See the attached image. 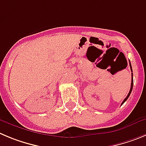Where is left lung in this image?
Returning a JSON list of instances; mask_svg holds the SVG:
<instances>
[{
	"label": "left lung",
	"mask_w": 146,
	"mask_h": 146,
	"mask_svg": "<svg viewBox=\"0 0 146 146\" xmlns=\"http://www.w3.org/2000/svg\"><path fill=\"white\" fill-rule=\"evenodd\" d=\"M129 63H130V70H131V71H132V81H131V86H130V92H129V93H128V94H127V97L125 98V99H124V101L123 102H122V104H123L124 103H125V102H126V100L127 99H128V97L129 96H130V94H131V92H132V90H133V69H132V66H131V63H130V61H129ZM122 104H121V105H122Z\"/></svg>",
	"instance_id": "obj_1"
}]
</instances>
